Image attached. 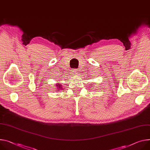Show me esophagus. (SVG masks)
<instances>
[{
  "mask_svg": "<svg viewBox=\"0 0 150 150\" xmlns=\"http://www.w3.org/2000/svg\"><path fill=\"white\" fill-rule=\"evenodd\" d=\"M79 72V71L77 69H73V71H72V74L74 75V76H77L78 75Z\"/></svg>",
  "mask_w": 150,
  "mask_h": 150,
  "instance_id": "34e87169",
  "label": "esophagus"
}]
</instances>
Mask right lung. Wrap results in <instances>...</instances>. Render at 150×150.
<instances>
[{
  "instance_id": "add662e5",
  "label": "right lung",
  "mask_w": 150,
  "mask_h": 150,
  "mask_svg": "<svg viewBox=\"0 0 150 150\" xmlns=\"http://www.w3.org/2000/svg\"><path fill=\"white\" fill-rule=\"evenodd\" d=\"M56 86L58 87L57 88L58 89H61V88H62V85H60V84H56ZM57 91H59V90H57Z\"/></svg>"
}]
</instances>
